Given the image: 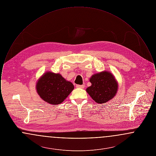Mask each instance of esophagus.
Listing matches in <instances>:
<instances>
[{"instance_id": "obj_1", "label": "esophagus", "mask_w": 156, "mask_h": 156, "mask_svg": "<svg viewBox=\"0 0 156 156\" xmlns=\"http://www.w3.org/2000/svg\"><path fill=\"white\" fill-rule=\"evenodd\" d=\"M76 88H85V85H76Z\"/></svg>"}]
</instances>
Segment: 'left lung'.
Wrapping results in <instances>:
<instances>
[{
	"mask_svg": "<svg viewBox=\"0 0 156 156\" xmlns=\"http://www.w3.org/2000/svg\"><path fill=\"white\" fill-rule=\"evenodd\" d=\"M92 83L86 90L98 104H104L115 96L118 84L115 76L109 71L93 75L89 80Z\"/></svg>",
	"mask_w": 156,
	"mask_h": 156,
	"instance_id": "8db88e82",
	"label": "left lung"
}]
</instances>
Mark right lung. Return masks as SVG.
Returning <instances> with one entry per match:
<instances>
[{"mask_svg": "<svg viewBox=\"0 0 156 156\" xmlns=\"http://www.w3.org/2000/svg\"><path fill=\"white\" fill-rule=\"evenodd\" d=\"M36 89L45 102L52 105L61 104L74 89V85L59 74L45 73L38 80Z\"/></svg>", "mask_w": 156, "mask_h": 156, "instance_id": "add662e5", "label": "right lung"}]
</instances>
